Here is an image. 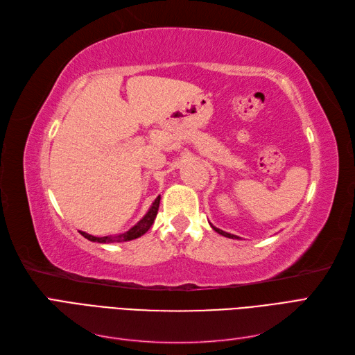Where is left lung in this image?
<instances>
[{"mask_svg":"<svg viewBox=\"0 0 355 355\" xmlns=\"http://www.w3.org/2000/svg\"><path fill=\"white\" fill-rule=\"evenodd\" d=\"M211 228H213L214 231H216L218 234L223 235V237H228V239H235V240H237V239H240V237H237V235H234V234H230V232H225V231H222V230H219V228H216V227H213V225H211Z\"/></svg>","mask_w":355,"mask_h":355,"instance_id":"8db88e82","label":"left lung"}]
</instances>
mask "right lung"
Listing matches in <instances>:
<instances>
[{
    "instance_id": "obj_1",
    "label": "right lung",
    "mask_w": 355,
    "mask_h": 355,
    "mask_svg": "<svg viewBox=\"0 0 355 355\" xmlns=\"http://www.w3.org/2000/svg\"><path fill=\"white\" fill-rule=\"evenodd\" d=\"M159 200H161V197L158 196L155 198V201L153 202L151 209L148 210V213L145 214V216L141 220H139L133 228H130V230L123 232V234L111 235V237H94V235H90L87 232H83V231H80V234L83 235L84 239H87L90 241H98V243H123V241H130V240L142 237V235L145 232H148V230L153 227V223H154V220L157 218V213H158Z\"/></svg>"
}]
</instances>
